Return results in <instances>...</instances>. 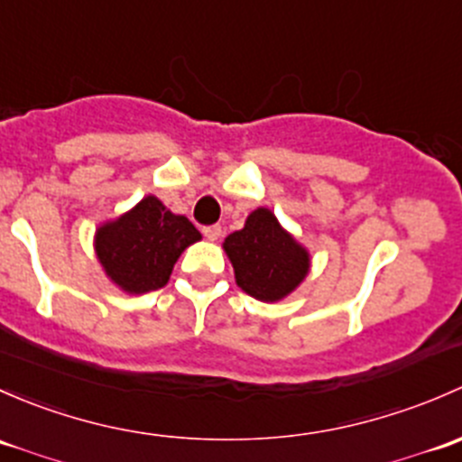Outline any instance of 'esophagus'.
<instances>
[{"mask_svg": "<svg viewBox=\"0 0 462 462\" xmlns=\"http://www.w3.org/2000/svg\"><path fill=\"white\" fill-rule=\"evenodd\" d=\"M202 233H204V237H207V240L216 242V240H220L222 226L220 225H208V226H204Z\"/></svg>", "mask_w": 462, "mask_h": 462, "instance_id": "1", "label": "esophagus"}]
</instances>
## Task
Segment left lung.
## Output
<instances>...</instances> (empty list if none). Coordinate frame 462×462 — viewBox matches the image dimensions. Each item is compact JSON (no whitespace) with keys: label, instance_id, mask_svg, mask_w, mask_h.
I'll list each match as a JSON object with an SVG mask.
<instances>
[{"label":"left lung","instance_id":"1","mask_svg":"<svg viewBox=\"0 0 462 462\" xmlns=\"http://www.w3.org/2000/svg\"><path fill=\"white\" fill-rule=\"evenodd\" d=\"M222 246L236 271L237 287L263 302L287 298L307 278L311 264L309 251L264 207L255 208L245 229L231 233Z\"/></svg>","mask_w":462,"mask_h":462}]
</instances>
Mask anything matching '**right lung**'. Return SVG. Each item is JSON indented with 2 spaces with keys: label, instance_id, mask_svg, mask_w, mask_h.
Segmentation results:
<instances>
[{
  "label": "right lung",
  "instance_id": "add662e5",
  "mask_svg": "<svg viewBox=\"0 0 462 462\" xmlns=\"http://www.w3.org/2000/svg\"><path fill=\"white\" fill-rule=\"evenodd\" d=\"M199 231L175 216L155 196H146L125 216L104 222L95 233V254L104 273L126 293L164 287L173 264Z\"/></svg>",
  "mask_w": 462,
  "mask_h": 462
}]
</instances>
